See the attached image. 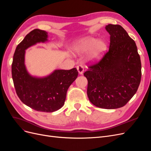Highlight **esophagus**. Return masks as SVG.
Returning <instances> with one entry per match:
<instances>
[{"label":"esophagus","instance_id":"1","mask_svg":"<svg viewBox=\"0 0 151 151\" xmlns=\"http://www.w3.org/2000/svg\"><path fill=\"white\" fill-rule=\"evenodd\" d=\"M77 69L78 70L79 74H83L84 72V67L81 65H79L77 67Z\"/></svg>","mask_w":151,"mask_h":151}]
</instances>
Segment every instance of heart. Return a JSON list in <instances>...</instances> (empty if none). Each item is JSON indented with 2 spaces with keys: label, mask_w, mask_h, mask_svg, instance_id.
Segmentation results:
<instances>
[{
  "label": "heart",
  "mask_w": 151,
  "mask_h": 151,
  "mask_svg": "<svg viewBox=\"0 0 151 151\" xmlns=\"http://www.w3.org/2000/svg\"><path fill=\"white\" fill-rule=\"evenodd\" d=\"M75 51L79 54L89 53L88 60L96 62L101 59L104 50V43L93 37L81 38L76 43Z\"/></svg>",
  "instance_id": "obj_1"
}]
</instances>
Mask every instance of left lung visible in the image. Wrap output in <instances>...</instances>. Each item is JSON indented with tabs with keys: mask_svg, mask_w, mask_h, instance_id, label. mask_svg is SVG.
<instances>
[{
	"mask_svg": "<svg viewBox=\"0 0 151 151\" xmlns=\"http://www.w3.org/2000/svg\"><path fill=\"white\" fill-rule=\"evenodd\" d=\"M109 50L84 76L87 94L94 106L104 109L123 107L136 93L141 80V62L135 42L118 24H109Z\"/></svg>",
	"mask_w": 151,
	"mask_h": 151,
	"instance_id": "1",
	"label": "left lung"
}]
</instances>
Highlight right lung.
Instances as JSON below:
<instances>
[{
    "mask_svg": "<svg viewBox=\"0 0 151 151\" xmlns=\"http://www.w3.org/2000/svg\"><path fill=\"white\" fill-rule=\"evenodd\" d=\"M48 33L35 29L17 45L12 63V77L21 101L38 111L53 112L64 104L67 91L78 76L76 68L55 70L42 78L31 76L24 65L25 50L37 43L47 42Z\"/></svg>",
    "mask_w": 151,
    "mask_h": 151,
    "instance_id": "1",
    "label": "right lung"
}]
</instances>
